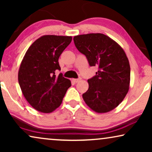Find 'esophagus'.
I'll return each instance as SVG.
<instances>
[{
	"mask_svg": "<svg viewBox=\"0 0 152 152\" xmlns=\"http://www.w3.org/2000/svg\"><path fill=\"white\" fill-rule=\"evenodd\" d=\"M72 82H74L77 83V82H80V81L81 80V78H78V79H72Z\"/></svg>",
	"mask_w": 152,
	"mask_h": 152,
	"instance_id": "1",
	"label": "esophagus"
}]
</instances>
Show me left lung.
I'll return each mask as SVG.
<instances>
[{
    "instance_id": "obj_1",
    "label": "left lung",
    "mask_w": 152,
    "mask_h": 152,
    "mask_svg": "<svg viewBox=\"0 0 152 152\" xmlns=\"http://www.w3.org/2000/svg\"><path fill=\"white\" fill-rule=\"evenodd\" d=\"M75 45L86 56L91 66H98L96 75L88 80L82 95L96 113H107L122 102L130 84V65L125 52L117 42L101 33L75 36Z\"/></svg>"
}]
</instances>
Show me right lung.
I'll list each match as a JSON object with an SVG mask.
<instances>
[{
	"label": "right lung",
	"instance_id": "1",
	"mask_svg": "<svg viewBox=\"0 0 152 152\" xmlns=\"http://www.w3.org/2000/svg\"><path fill=\"white\" fill-rule=\"evenodd\" d=\"M72 41V37L43 35L29 47L20 63L18 80L28 102L39 112L51 113L61 105L68 88V79L60 70L59 56Z\"/></svg>",
	"mask_w": 152,
	"mask_h": 152
}]
</instances>
